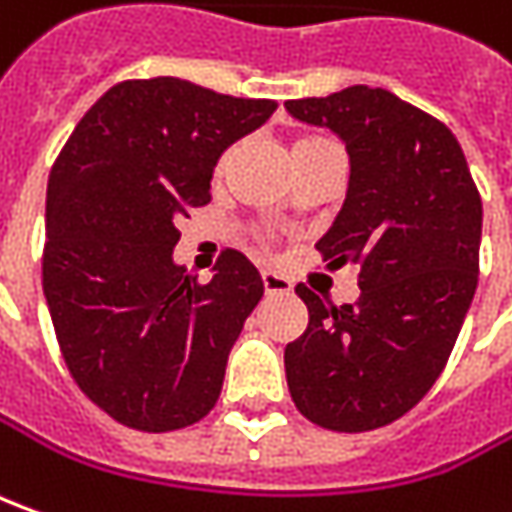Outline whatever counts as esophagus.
<instances>
[{"label":"esophagus","instance_id":"esophagus-1","mask_svg":"<svg viewBox=\"0 0 512 512\" xmlns=\"http://www.w3.org/2000/svg\"><path fill=\"white\" fill-rule=\"evenodd\" d=\"M260 277H263V289H266V294H291L289 277L272 272V269H263Z\"/></svg>","mask_w":512,"mask_h":512}]
</instances>
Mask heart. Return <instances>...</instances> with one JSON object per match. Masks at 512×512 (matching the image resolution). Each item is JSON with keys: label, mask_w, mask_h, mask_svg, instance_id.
<instances>
[{"label": "heart", "mask_w": 512, "mask_h": 512, "mask_svg": "<svg viewBox=\"0 0 512 512\" xmlns=\"http://www.w3.org/2000/svg\"><path fill=\"white\" fill-rule=\"evenodd\" d=\"M328 152H340V155H343V147H340L334 138H328V135H306V138H300V141L291 147V161H294V167H300V164H306L311 158L328 155ZM223 164H226V155L218 161V172L223 169Z\"/></svg>", "instance_id": "heart-1"}]
</instances>
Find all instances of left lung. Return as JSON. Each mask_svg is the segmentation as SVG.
Listing matches in <instances>:
<instances>
[{"mask_svg": "<svg viewBox=\"0 0 512 512\" xmlns=\"http://www.w3.org/2000/svg\"><path fill=\"white\" fill-rule=\"evenodd\" d=\"M351 155V184L317 243L328 269L357 263L360 300L323 303L300 283L306 331L286 345L297 411L337 433L391 425L448 365L479 283L482 198L456 135L382 87L286 101Z\"/></svg>", "mask_w": 512, "mask_h": 512, "instance_id": "left-lung-1", "label": "left lung"}]
</instances>
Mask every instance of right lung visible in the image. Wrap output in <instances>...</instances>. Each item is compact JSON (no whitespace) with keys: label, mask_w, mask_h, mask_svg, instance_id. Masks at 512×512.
Instances as JSON below:
<instances>
[{"label":"right lung","mask_w":512,"mask_h":512,"mask_svg":"<svg viewBox=\"0 0 512 512\" xmlns=\"http://www.w3.org/2000/svg\"><path fill=\"white\" fill-rule=\"evenodd\" d=\"M274 110L172 76L118 81L50 169L42 289L56 340L84 397L133 431H181L221 397L263 280L235 249L209 283L186 274L175 223L212 201L221 152Z\"/></svg>","instance_id":"right-lung-1"}]
</instances>
